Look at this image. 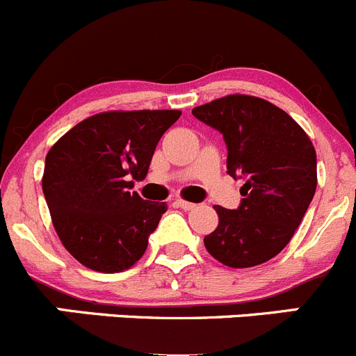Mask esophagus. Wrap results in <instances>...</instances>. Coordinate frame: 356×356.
Here are the masks:
<instances>
[{"instance_id":"1","label":"esophagus","mask_w":356,"mask_h":356,"mask_svg":"<svg viewBox=\"0 0 356 356\" xmlns=\"http://www.w3.org/2000/svg\"><path fill=\"white\" fill-rule=\"evenodd\" d=\"M175 203H177V205L181 207L182 210H193V209H195V207H196L195 203H191V202H186V200H181V198H179L177 202H175Z\"/></svg>"}]
</instances>
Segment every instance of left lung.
I'll use <instances>...</instances> for the list:
<instances>
[{
  "label": "left lung",
  "mask_w": 356,
  "mask_h": 356,
  "mask_svg": "<svg viewBox=\"0 0 356 356\" xmlns=\"http://www.w3.org/2000/svg\"><path fill=\"white\" fill-rule=\"evenodd\" d=\"M193 115L222 134L227 174L245 179L238 209L213 207L219 224L203 238L205 248L229 268L270 261L294 236L315 196L312 140L284 109L252 95H226Z\"/></svg>",
  "instance_id": "8db88e82"
}]
</instances>
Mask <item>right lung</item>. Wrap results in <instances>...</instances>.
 Listing matches in <instances>:
<instances>
[{"label":"right lung","instance_id":"add662e5","mask_svg":"<svg viewBox=\"0 0 356 356\" xmlns=\"http://www.w3.org/2000/svg\"><path fill=\"white\" fill-rule=\"evenodd\" d=\"M177 109L106 111L83 120L50 147L41 184L65 250L85 268L120 273L144 255L167 203L143 200L134 179L149 170Z\"/></svg>","mask_w":356,"mask_h":356}]
</instances>
